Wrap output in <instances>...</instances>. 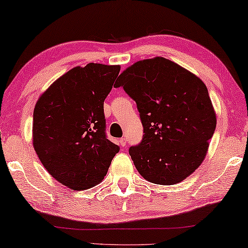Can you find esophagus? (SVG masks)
I'll return each instance as SVG.
<instances>
[{
	"label": "esophagus",
	"mask_w": 248,
	"mask_h": 248,
	"mask_svg": "<svg viewBox=\"0 0 248 248\" xmlns=\"http://www.w3.org/2000/svg\"><path fill=\"white\" fill-rule=\"evenodd\" d=\"M125 143H127V140H125V138H121V139L119 140V145H120L121 147H124Z\"/></svg>",
	"instance_id": "1"
}]
</instances>
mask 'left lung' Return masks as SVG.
Listing matches in <instances>:
<instances>
[{"label":"left lung","mask_w":248,"mask_h":248,"mask_svg":"<svg viewBox=\"0 0 248 248\" xmlns=\"http://www.w3.org/2000/svg\"><path fill=\"white\" fill-rule=\"evenodd\" d=\"M114 83L137 103L142 141L129 149L148 182L175 185L204 161L216 128V112L205 83L179 64L156 57L134 63Z\"/></svg>","instance_id":"obj_1"}]
</instances>
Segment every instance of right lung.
I'll return each mask as SVG.
<instances>
[{
    "instance_id": "add662e5",
    "label": "right lung",
    "mask_w": 248,
    "mask_h": 248,
    "mask_svg": "<svg viewBox=\"0 0 248 248\" xmlns=\"http://www.w3.org/2000/svg\"><path fill=\"white\" fill-rule=\"evenodd\" d=\"M120 65L75 66L40 95L33 147L46 171L73 190L101 183L119 147L106 138L103 101Z\"/></svg>"
}]
</instances>
